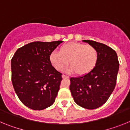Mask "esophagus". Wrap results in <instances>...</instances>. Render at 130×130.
<instances>
[{"instance_id": "1", "label": "esophagus", "mask_w": 130, "mask_h": 130, "mask_svg": "<svg viewBox=\"0 0 130 130\" xmlns=\"http://www.w3.org/2000/svg\"><path fill=\"white\" fill-rule=\"evenodd\" d=\"M62 77L63 79H68V78H69V77L66 76V75H62Z\"/></svg>"}]
</instances>
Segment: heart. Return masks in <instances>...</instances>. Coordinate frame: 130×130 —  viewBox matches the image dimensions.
<instances>
[{
	"label": "heart",
	"mask_w": 130,
	"mask_h": 130,
	"mask_svg": "<svg viewBox=\"0 0 130 130\" xmlns=\"http://www.w3.org/2000/svg\"><path fill=\"white\" fill-rule=\"evenodd\" d=\"M98 59L96 47L79 42L64 44L60 47L59 53L52 52L49 55V61L55 70L61 71L69 62L70 67L67 72H75L80 76L90 73L96 66Z\"/></svg>",
	"instance_id": "1"
}]
</instances>
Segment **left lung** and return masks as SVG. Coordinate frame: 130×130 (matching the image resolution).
I'll return each mask as SVG.
<instances>
[{
	"instance_id": "obj_1",
	"label": "left lung",
	"mask_w": 130,
	"mask_h": 130,
	"mask_svg": "<svg viewBox=\"0 0 130 130\" xmlns=\"http://www.w3.org/2000/svg\"><path fill=\"white\" fill-rule=\"evenodd\" d=\"M96 48L98 59L87 75L70 78V90L75 102L87 109H94L107 102L114 90L119 69L117 53L104 43L83 40Z\"/></svg>"
}]
</instances>
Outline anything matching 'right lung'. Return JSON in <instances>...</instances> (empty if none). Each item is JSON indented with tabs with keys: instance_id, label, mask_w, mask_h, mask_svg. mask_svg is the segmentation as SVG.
Here are the masks:
<instances>
[{
	"instance_id": "obj_1",
	"label": "right lung",
	"mask_w": 130,
	"mask_h": 130,
	"mask_svg": "<svg viewBox=\"0 0 130 130\" xmlns=\"http://www.w3.org/2000/svg\"><path fill=\"white\" fill-rule=\"evenodd\" d=\"M62 42H31L19 48L11 58L13 88L30 109L40 111L55 102L62 78L51 65L49 55Z\"/></svg>"
}]
</instances>
